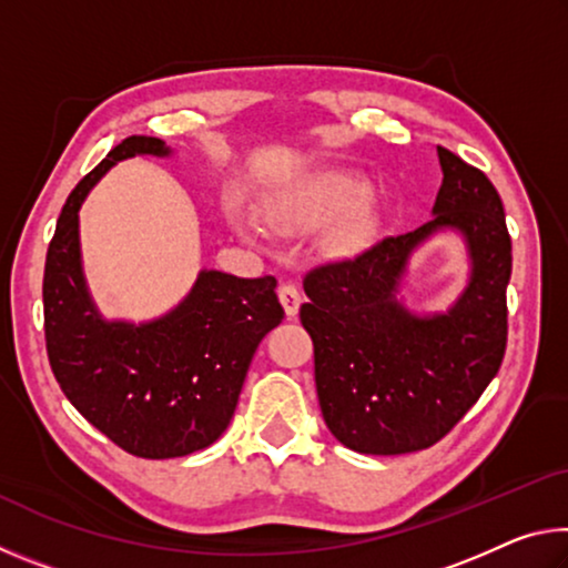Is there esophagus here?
<instances>
[{
	"instance_id": "34e87169",
	"label": "esophagus",
	"mask_w": 568,
	"mask_h": 568,
	"mask_svg": "<svg viewBox=\"0 0 568 568\" xmlns=\"http://www.w3.org/2000/svg\"><path fill=\"white\" fill-rule=\"evenodd\" d=\"M277 295H281V303L285 307L287 318H295L297 311H301V303H303L301 291H297V287L291 285V283H283L281 291H277Z\"/></svg>"
}]
</instances>
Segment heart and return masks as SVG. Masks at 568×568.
I'll use <instances>...</instances> for the list:
<instances>
[{"mask_svg": "<svg viewBox=\"0 0 568 568\" xmlns=\"http://www.w3.org/2000/svg\"><path fill=\"white\" fill-rule=\"evenodd\" d=\"M368 182L351 172H323L285 187L271 197V215L285 230H315L333 223L323 235L325 255L355 257L371 245L376 210L365 200ZM240 230L245 225L235 220Z\"/></svg>", "mask_w": 568, "mask_h": 568, "instance_id": "obj_1", "label": "heart"}]
</instances>
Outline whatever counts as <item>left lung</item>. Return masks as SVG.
<instances>
[{"label":"left lung","mask_w":568,"mask_h":568,"mask_svg":"<svg viewBox=\"0 0 568 568\" xmlns=\"http://www.w3.org/2000/svg\"><path fill=\"white\" fill-rule=\"evenodd\" d=\"M444 180L430 220L355 261L305 275L301 321L315 348L325 426L345 448L410 454L444 438L480 398L506 351L511 237L484 172L438 148ZM440 234L465 245L469 275L446 312H418L399 293L409 257Z\"/></svg>","instance_id":"obj_1"}]
</instances>
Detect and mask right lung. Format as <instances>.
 <instances>
[{
	"mask_svg": "<svg viewBox=\"0 0 568 568\" xmlns=\"http://www.w3.org/2000/svg\"><path fill=\"white\" fill-rule=\"evenodd\" d=\"M158 138L122 140L57 220L44 265V335L57 383L72 406L140 458H178L213 446L233 418L257 345L283 321L275 277L203 267L170 311L148 321L108 318L82 267L80 210L122 160L172 158Z\"/></svg>",
	"mask_w": 568,
	"mask_h": 568,
	"instance_id": "add662e5",
	"label": "right lung"
}]
</instances>
